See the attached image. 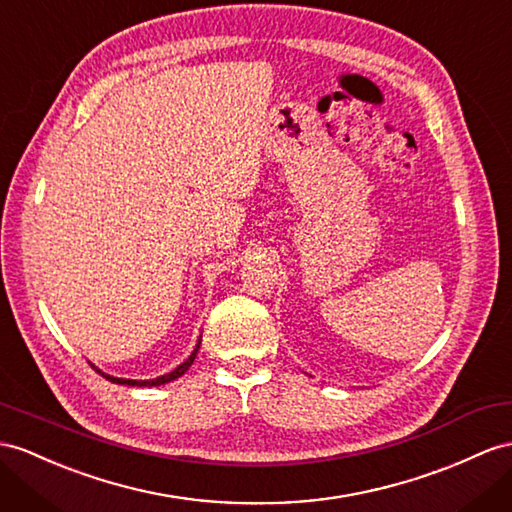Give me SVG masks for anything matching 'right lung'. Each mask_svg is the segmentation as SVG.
<instances>
[{
  "label": "right lung",
  "instance_id": "1",
  "mask_svg": "<svg viewBox=\"0 0 512 512\" xmlns=\"http://www.w3.org/2000/svg\"><path fill=\"white\" fill-rule=\"evenodd\" d=\"M199 348H201V339H199V344H196V348L192 350V355H190L186 361H183V363H179L173 372H168V374H164V376H157V378H149V381H134V378H119V376H112V374L101 372L95 363H90V365H93V368H95L103 378H106V381L116 383V385H127V387H160V385H166V383H170V381H175V378L186 374V372L190 370V365L194 363L196 352H199Z\"/></svg>",
  "mask_w": 512,
  "mask_h": 512
}]
</instances>
